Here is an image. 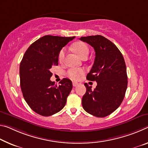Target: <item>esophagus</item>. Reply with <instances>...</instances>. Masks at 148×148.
I'll return each instance as SVG.
<instances>
[{
	"mask_svg": "<svg viewBox=\"0 0 148 148\" xmlns=\"http://www.w3.org/2000/svg\"><path fill=\"white\" fill-rule=\"evenodd\" d=\"M72 85L74 87H76L78 85V83L77 82H72Z\"/></svg>",
	"mask_w": 148,
	"mask_h": 148,
	"instance_id": "1",
	"label": "esophagus"
}]
</instances>
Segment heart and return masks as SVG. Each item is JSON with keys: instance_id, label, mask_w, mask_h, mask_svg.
I'll list each match as a JSON object with an SVG mask.
<instances>
[{"instance_id": "obj_1", "label": "heart", "mask_w": 148, "mask_h": 148, "mask_svg": "<svg viewBox=\"0 0 148 148\" xmlns=\"http://www.w3.org/2000/svg\"><path fill=\"white\" fill-rule=\"evenodd\" d=\"M74 49L76 53L78 54L79 57L81 58L84 57V56H88L89 55V47L88 45L84 42L79 41L74 45ZM66 55V49L63 48L60 50L58 54V60L60 62H62L64 60ZM84 72V70L82 69H76V68H72L70 69L67 72V74L70 78L72 79H78L81 75Z\"/></svg>"}]
</instances>
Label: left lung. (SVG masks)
I'll list each match as a JSON object with an SVG mask.
<instances>
[{
	"label": "left lung",
	"mask_w": 148,
	"mask_h": 148,
	"mask_svg": "<svg viewBox=\"0 0 148 148\" xmlns=\"http://www.w3.org/2000/svg\"><path fill=\"white\" fill-rule=\"evenodd\" d=\"M79 39L94 49V63L86 78L97 84L92 90L84 84L86 92L82 101L83 108L95 116H107L120 106L125 97L128 84L125 59L115 45L103 36L82 37Z\"/></svg>",
	"instance_id": "left-lung-1"
}]
</instances>
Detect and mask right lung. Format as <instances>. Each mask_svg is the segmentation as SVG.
Masks as SVG:
<instances>
[{"instance_id": "1", "label": "right lung", "mask_w": 148, "mask_h": 148, "mask_svg": "<svg viewBox=\"0 0 148 148\" xmlns=\"http://www.w3.org/2000/svg\"><path fill=\"white\" fill-rule=\"evenodd\" d=\"M75 37L45 36L33 43L20 66V87L25 101L33 111L48 116L59 112L72 89L70 79L63 78L58 86L50 80L51 69L58 65V54Z\"/></svg>"}]
</instances>
